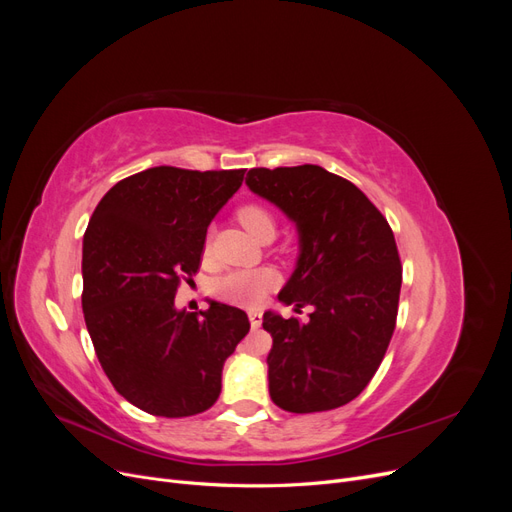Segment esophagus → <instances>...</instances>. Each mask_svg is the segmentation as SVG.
<instances>
[{"label":"esophagus","instance_id":"esophagus-1","mask_svg":"<svg viewBox=\"0 0 512 512\" xmlns=\"http://www.w3.org/2000/svg\"><path fill=\"white\" fill-rule=\"evenodd\" d=\"M247 318H250L252 329H258L260 324H262V314L260 312H250V314H247Z\"/></svg>","mask_w":512,"mask_h":512}]
</instances>
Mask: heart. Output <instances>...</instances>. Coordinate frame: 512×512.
Returning a JSON list of instances; mask_svg holds the SVG:
<instances>
[{
    "label": "heart",
    "mask_w": 512,
    "mask_h": 512,
    "mask_svg": "<svg viewBox=\"0 0 512 512\" xmlns=\"http://www.w3.org/2000/svg\"><path fill=\"white\" fill-rule=\"evenodd\" d=\"M239 224L258 241H269L275 235V213L262 203H243L237 209ZM277 284L271 269H241L215 277L211 292L215 297L235 305H258L265 294Z\"/></svg>",
    "instance_id": "b5f03b06"
}]
</instances>
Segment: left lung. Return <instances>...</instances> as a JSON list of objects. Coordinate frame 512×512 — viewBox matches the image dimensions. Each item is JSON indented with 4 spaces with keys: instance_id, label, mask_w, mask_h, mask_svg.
Returning a JSON list of instances; mask_svg holds the SVG:
<instances>
[{
    "instance_id": "obj_1",
    "label": "left lung",
    "mask_w": 512,
    "mask_h": 512,
    "mask_svg": "<svg viewBox=\"0 0 512 512\" xmlns=\"http://www.w3.org/2000/svg\"><path fill=\"white\" fill-rule=\"evenodd\" d=\"M245 183L297 222L301 254L280 301L312 305L262 316L271 333L269 393L294 414L324 412L363 393L395 331L401 260L393 230L348 179L316 164L252 168Z\"/></svg>"
}]
</instances>
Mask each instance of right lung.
I'll list each match as a JSON object with an SVG mask.
<instances>
[{
	"mask_svg": "<svg viewBox=\"0 0 512 512\" xmlns=\"http://www.w3.org/2000/svg\"><path fill=\"white\" fill-rule=\"evenodd\" d=\"M245 168L156 166L104 194L83 239V312L98 361L117 393L153 416L209 410L224 361L250 331L239 307H175L194 282L207 226L243 183Z\"/></svg>",
	"mask_w": 512,
	"mask_h": 512,
	"instance_id": "1",
	"label": "right lung"
}]
</instances>
